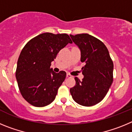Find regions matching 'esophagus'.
I'll use <instances>...</instances> for the list:
<instances>
[{
    "label": "esophagus",
    "mask_w": 132,
    "mask_h": 132,
    "mask_svg": "<svg viewBox=\"0 0 132 132\" xmlns=\"http://www.w3.org/2000/svg\"><path fill=\"white\" fill-rule=\"evenodd\" d=\"M67 78H71V77H72V76H71V75H70V74H69V73H67Z\"/></svg>",
    "instance_id": "34e87169"
}]
</instances>
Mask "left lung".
Returning a JSON list of instances; mask_svg holds the SVG:
<instances>
[{
	"label": "left lung",
	"instance_id": "1",
	"mask_svg": "<svg viewBox=\"0 0 132 132\" xmlns=\"http://www.w3.org/2000/svg\"><path fill=\"white\" fill-rule=\"evenodd\" d=\"M80 50V61L84 78L75 77L76 84L70 88L72 97L77 103L91 106L102 101L113 81L114 64L109 52L102 42L88 34L70 35Z\"/></svg>",
	"mask_w": 132,
	"mask_h": 132
}]
</instances>
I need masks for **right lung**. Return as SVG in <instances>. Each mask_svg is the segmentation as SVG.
<instances>
[{
    "label": "right lung",
    "mask_w": 132,
    "mask_h": 132,
    "mask_svg": "<svg viewBox=\"0 0 132 132\" xmlns=\"http://www.w3.org/2000/svg\"><path fill=\"white\" fill-rule=\"evenodd\" d=\"M72 41L67 34H42L30 39L22 49L16 71V78L22 97L36 107H44L55 98L66 73L50 69L61 50Z\"/></svg>",
    "instance_id": "add662e5"
}]
</instances>
